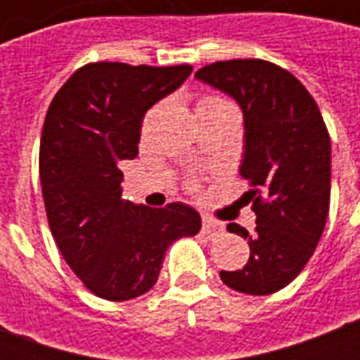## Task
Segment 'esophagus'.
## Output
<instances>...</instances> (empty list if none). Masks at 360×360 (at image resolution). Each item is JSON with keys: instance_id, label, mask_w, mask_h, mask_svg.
Segmentation results:
<instances>
[{"instance_id": "34e87169", "label": "esophagus", "mask_w": 360, "mask_h": 360, "mask_svg": "<svg viewBox=\"0 0 360 360\" xmlns=\"http://www.w3.org/2000/svg\"><path fill=\"white\" fill-rule=\"evenodd\" d=\"M202 231H204V235L214 237V235H218L224 231V224H221V221H218V219L202 218Z\"/></svg>"}]
</instances>
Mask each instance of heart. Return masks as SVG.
Listing matches in <instances>:
<instances>
[{
    "label": "heart",
    "mask_w": 360,
    "mask_h": 360,
    "mask_svg": "<svg viewBox=\"0 0 360 360\" xmlns=\"http://www.w3.org/2000/svg\"><path fill=\"white\" fill-rule=\"evenodd\" d=\"M212 103H227L226 100H221V98H214V96H210V98H204L202 102L198 103V105H212Z\"/></svg>",
    "instance_id": "heart-1"
}]
</instances>
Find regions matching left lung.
<instances>
[{"label": "left lung", "instance_id": "1", "mask_svg": "<svg viewBox=\"0 0 360 360\" xmlns=\"http://www.w3.org/2000/svg\"><path fill=\"white\" fill-rule=\"evenodd\" d=\"M198 81L231 96L245 119L239 167L257 229L229 224L249 241V262L219 271L227 287L270 295L291 283L307 266L330 210L332 146L314 98L293 75L262 59L216 61L198 69Z\"/></svg>", "mask_w": 360, "mask_h": 360}]
</instances>
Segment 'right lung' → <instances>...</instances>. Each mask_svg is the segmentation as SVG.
<instances>
[{
  "instance_id": "right-lung-1",
  "label": "right lung",
  "mask_w": 360,
  "mask_h": 360,
  "mask_svg": "<svg viewBox=\"0 0 360 360\" xmlns=\"http://www.w3.org/2000/svg\"><path fill=\"white\" fill-rule=\"evenodd\" d=\"M193 73L191 65L89 63L46 113L40 183L53 239L90 291L129 301L158 281L165 250L200 231L188 204L148 208L125 200L119 162L139 154L144 113Z\"/></svg>"
}]
</instances>
